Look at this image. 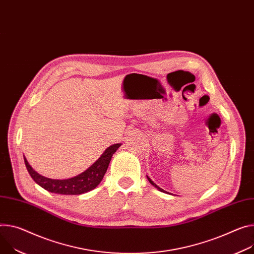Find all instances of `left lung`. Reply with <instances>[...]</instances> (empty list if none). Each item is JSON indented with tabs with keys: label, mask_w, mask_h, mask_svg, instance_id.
<instances>
[{
	"label": "left lung",
	"mask_w": 254,
	"mask_h": 254,
	"mask_svg": "<svg viewBox=\"0 0 254 254\" xmlns=\"http://www.w3.org/2000/svg\"><path fill=\"white\" fill-rule=\"evenodd\" d=\"M147 178H148V180H149V182H150V183H151V184H152V186H153V187H154V188H156V189H157V190H160V191H161V192H165V193H169V192H168V191H166V190H162V189H161V188H159V187H158V186H157V184H156V183H155V182H153V181H152V180H151V178H150V177H149V176H147ZM169 194H171V193H169Z\"/></svg>",
	"instance_id": "obj_1"
}]
</instances>
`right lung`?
<instances>
[{"label": "right lung", "mask_w": 254, "mask_h": 254, "mask_svg": "<svg viewBox=\"0 0 254 254\" xmlns=\"http://www.w3.org/2000/svg\"><path fill=\"white\" fill-rule=\"evenodd\" d=\"M121 146L122 144H114L109 146L96 162L92 164L87 170L77 176L67 179H52L40 175L29 165L25 156L24 162L32 179L45 190L65 195L82 194L94 190L101 182L108 168L112 155L117 152Z\"/></svg>", "instance_id": "right-lung-1"}]
</instances>
